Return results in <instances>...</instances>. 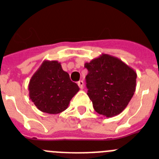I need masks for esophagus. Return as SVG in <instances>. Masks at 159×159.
Here are the masks:
<instances>
[{
	"mask_svg": "<svg viewBox=\"0 0 159 159\" xmlns=\"http://www.w3.org/2000/svg\"><path fill=\"white\" fill-rule=\"evenodd\" d=\"M77 85H78V86L80 87V89H83V86H84V82L83 81H79V82H77Z\"/></svg>",
	"mask_w": 159,
	"mask_h": 159,
	"instance_id": "esophagus-1",
	"label": "esophagus"
}]
</instances>
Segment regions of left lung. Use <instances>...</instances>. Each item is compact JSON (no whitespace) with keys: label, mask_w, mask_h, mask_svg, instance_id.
Wrapping results in <instances>:
<instances>
[{"label":"left lung","mask_w":159,"mask_h":159,"mask_svg":"<svg viewBox=\"0 0 159 159\" xmlns=\"http://www.w3.org/2000/svg\"><path fill=\"white\" fill-rule=\"evenodd\" d=\"M87 94L96 112L106 117L121 113L136 90L137 73L120 59L107 54L85 64Z\"/></svg>","instance_id":"8db88e82"}]
</instances>
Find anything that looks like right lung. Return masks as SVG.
I'll use <instances>...</instances> for the list:
<instances>
[{"mask_svg":"<svg viewBox=\"0 0 159 159\" xmlns=\"http://www.w3.org/2000/svg\"><path fill=\"white\" fill-rule=\"evenodd\" d=\"M29 96L39 110L58 114L67 108L79 87L57 61H45L30 78Z\"/></svg>","mask_w":159,"mask_h":159,"instance_id":"add662e5","label":"right lung"}]
</instances>
